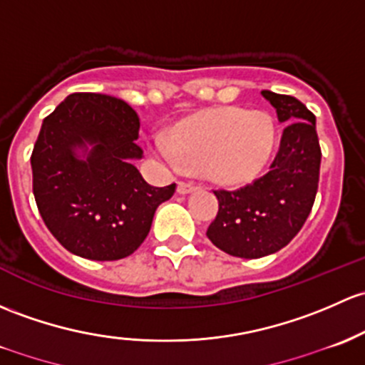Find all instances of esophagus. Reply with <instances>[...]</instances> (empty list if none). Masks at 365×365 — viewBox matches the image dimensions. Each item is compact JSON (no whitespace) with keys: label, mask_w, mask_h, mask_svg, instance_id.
<instances>
[{"label":"esophagus","mask_w":365,"mask_h":365,"mask_svg":"<svg viewBox=\"0 0 365 365\" xmlns=\"http://www.w3.org/2000/svg\"><path fill=\"white\" fill-rule=\"evenodd\" d=\"M195 190V185L190 182H178V192L180 194H189Z\"/></svg>","instance_id":"obj_1"}]
</instances>
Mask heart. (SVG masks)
Returning <instances> with one entry per match:
<instances>
[{
    "instance_id": "obj_1",
    "label": "heart",
    "mask_w": 365,
    "mask_h": 365,
    "mask_svg": "<svg viewBox=\"0 0 365 365\" xmlns=\"http://www.w3.org/2000/svg\"><path fill=\"white\" fill-rule=\"evenodd\" d=\"M276 125L269 113L240 106L202 110L150 140L155 157L171 166L199 168L222 185H243L264 171L274 152Z\"/></svg>"
}]
</instances>
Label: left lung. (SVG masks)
Masks as SVG:
<instances>
[{"instance_id": "8db88e82", "label": "left lung", "mask_w": 365, "mask_h": 365, "mask_svg": "<svg viewBox=\"0 0 365 365\" xmlns=\"http://www.w3.org/2000/svg\"><path fill=\"white\" fill-rule=\"evenodd\" d=\"M285 124L269 171L236 190H213L218 213L206 236L217 248L241 259L282 250L301 231L313 208L322 150L314 115L294 96L262 91Z\"/></svg>"}]
</instances>
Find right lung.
Instances as JSON below:
<instances>
[{
    "instance_id": "add662e5",
    "label": "right lung",
    "mask_w": 365,
    "mask_h": 365,
    "mask_svg": "<svg viewBox=\"0 0 365 365\" xmlns=\"http://www.w3.org/2000/svg\"><path fill=\"white\" fill-rule=\"evenodd\" d=\"M140 118L122 99L70 94L48 117L31 153L33 194L52 236L75 255L118 260L138 250L157 206L176 183L152 187L134 166ZM93 148L86 150V145ZM83 148V160L76 153Z\"/></svg>"
}]
</instances>
